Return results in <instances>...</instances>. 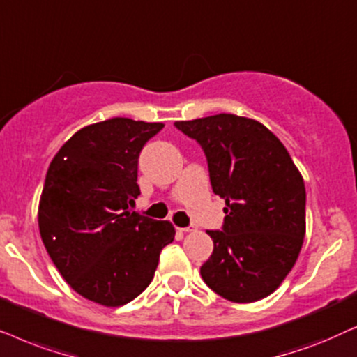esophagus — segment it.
<instances>
[{
  "label": "esophagus",
  "mask_w": 357,
  "mask_h": 357,
  "mask_svg": "<svg viewBox=\"0 0 357 357\" xmlns=\"http://www.w3.org/2000/svg\"><path fill=\"white\" fill-rule=\"evenodd\" d=\"M179 231H184V234H189V231H194L196 230V227H183V228H178Z\"/></svg>",
  "instance_id": "1"
}]
</instances>
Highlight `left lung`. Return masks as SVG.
I'll use <instances>...</instances> for the list:
<instances>
[{
    "label": "left lung",
    "instance_id": "1",
    "mask_svg": "<svg viewBox=\"0 0 357 357\" xmlns=\"http://www.w3.org/2000/svg\"><path fill=\"white\" fill-rule=\"evenodd\" d=\"M202 146L213 192L225 199L204 282L223 298L256 302L281 286L305 236V184L281 140L255 119L217 114L174 122Z\"/></svg>",
    "mask_w": 357,
    "mask_h": 357
}]
</instances>
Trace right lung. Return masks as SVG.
<instances>
[{
    "label": "right lung",
    "mask_w": 357,
    "mask_h": 357,
    "mask_svg": "<svg viewBox=\"0 0 357 357\" xmlns=\"http://www.w3.org/2000/svg\"><path fill=\"white\" fill-rule=\"evenodd\" d=\"M163 127L127 117L91 123L65 142L47 169L42 241L68 286L99 305L121 307L140 296L174 240L168 220L129 208L140 196V151Z\"/></svg>",
    "instance_id": "add662e5"
}]
</instances>
